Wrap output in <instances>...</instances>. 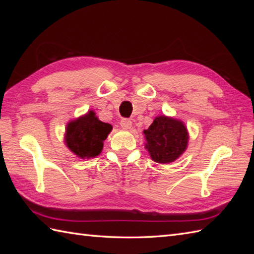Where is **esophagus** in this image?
<instances>
[{
    "mask_svg": "<svg viewBox=\"0 0 254 254\" xmlns=\"http://www.w3.org/2000/svg\"><path fill=\"white\" fill-rule=\"evenodd\" d=\"M120 124H121V127L124 128V130H128V128H131L132 127V121L130 119H122Z\"/></svg>",
    "mask_w": 254,
    "mask_h": 254,
    "instance_id": "1",
    "label": "esophagus"
}]
</instances>
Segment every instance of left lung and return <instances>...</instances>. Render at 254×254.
I'll return each instance as SVG.
<instances>
[{"mask_svg":"<svg viewBox=\"0 0 254 254\" xmlns=\"http://www.w3.org/2000/svg\"><path fill=\"white\" fill-rule=\"evenodd\" d=\"M145 148L150 158L158 164H169L178 159L188 147L189 134L182 121L159 116L154 119L147 130H144Z\"/></svg>","mask_w":254,"mask_h":254,"instance_id":"8db88e82","label":"left lung"}]
</instances>
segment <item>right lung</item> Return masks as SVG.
<instances>
[{"label":"right lung","mask_w":254,"mask_h":254,"mask_svg":"<svg viewBox=\"0 0 254 254\" xmlns=\"http://www.w3.org/2000/svg\"><path fill=\"white\" fill-rule=\"evenodd\" d=\"M111 130V124L100 121L94 111H89L67 123L65 144L77 157L93 158L101 153L104 141Z\"/></svg>","instance_id":"obj_1"}]
</instances>
